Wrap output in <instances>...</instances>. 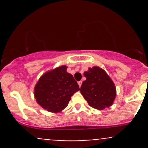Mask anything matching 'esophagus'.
<instances>
[{
  "instance_id": "34e87169",
  "label": "esophagus",
  "mask_w": 148,
  "mask_h": 148,
  "mask_svg": "<svg viewBox=\"0 0 148 148\" xmlns=\"http://www.w3.org/2000/svg\"><path fill=\"white\" fill-rule=\"evenodd\" d=\"M78 84H79V87H81V84H82V81H79V82H78Z\"/></svg>"
}]
</instances>
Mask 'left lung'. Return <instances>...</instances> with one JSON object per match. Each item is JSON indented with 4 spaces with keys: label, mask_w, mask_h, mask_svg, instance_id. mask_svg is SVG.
I'll list each match as a JSON object with an SVG mask.
<instances>
[{
    "label": "left lung",
    "mask_w": 148,
    "mask_h": 148,
    "mask_svg": "<svg viewBox=\"0 0 148 148\" xmlns=\"http://www.w3.org/2000/svg\"><path fill=\"white\" fill-rule=\"evenodd\" d=\"M86 78L81 86V95L88 104L98 110L111 106L116 97L115 86L104 69L94 66L84 73Z\"/></svg>",
    "instance_id": "1"
}]
</instances>
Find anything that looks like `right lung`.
I'll list each match as a JSON object with an SVG mask.
<instances>
[{
    "label": "right lung",
    "mask_w": 148,
    "mask_h": 148,
    "mask_svg": "<svg viewBox=\"0 0 148 148\" xmlns=\"http://www.w3.org/2000/svg\"><path fill=\"white\" fill-rule=\"evenodd\" d=\"M61 65L41 76L34 88L37 103L51 113H60L68 105L72 97L80 90L77 82Z\"/></svg>",
    "instance_id": "add662e5"
}]
</instances>
